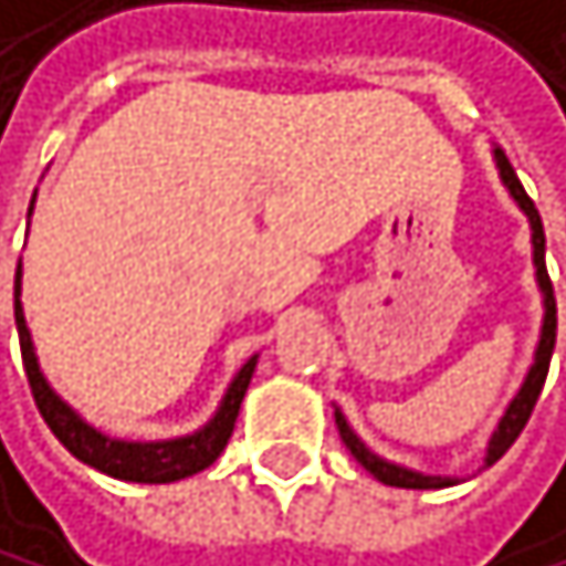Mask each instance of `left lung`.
<instances>
[{"label":"left lung","mask_w":566,"mask_h":566,"mask_svg":"<svg viewBox=\"0 0 566 566\" xmlns=\"http://www.w3.org/2000/svg\"><path fill=\"white\" fill-rule=\"evenodd\" d=\"M494 161H497V176H502L505 189L512 192V200L518 203V210L530 217V228H533V265H536V283H539V293H543V328H539V342H536V353H533V366L530 374H525L518 394L509 401L502 421H497V429L491 432L488 439V457H484V467L502 460L512 442L518 439V432L525 429V421H530L536 401H539V390L546 384V369H549V356H554V345H557V301H554V283H549V273H546V234H543V221H539V210L536 203L530 200V192L522 189L512 161L505 158L502 148H494ZM335 426H338V436L342 442L349 446V453L374 473L380 484H390V488H411V491H436V488H453L460 484L457 478H439V473H418V470H408V467H397L384 457H377L374 449H369L353 429L345 415L335 408Z\"/></svg>","instance_id":"left-lung-1"}]
</instances>
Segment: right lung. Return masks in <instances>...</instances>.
Masks as SVG:
<instances>
[{
	"mask_svg": "<svg viewBox=\"0 0 566 566\" xmlns=\"http://www.w3.org/2000/svg\"><path fill=\"white\" fill-rule=\"evenodd\" d=\"M30 210H33V203H30ZM17 332H20L23 369H27V380L33 390V401L41 408L48 429L57 436V442L85 467L106 473V478L134 481V484H172V481H182V478H192V473L207 470L217 457H221L231 432H234L238 408L245 401V390L252 384L255 359H259V356H252L238 369V377L231 380L221 408H217V415L200 432L179 436V439H161V442H127V439H109L99 429L88 426L75 408L61 401L54 387L48 384V377L41 374V363H36L33 338H30L23 304H20V265H17Z\"/></svg>",
	"mask_w": 566,
	"mask_h": 566,
	"instance_id": "add662e5",
	"label": "right lung"
}]
</instances>
